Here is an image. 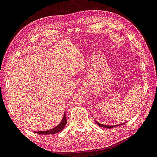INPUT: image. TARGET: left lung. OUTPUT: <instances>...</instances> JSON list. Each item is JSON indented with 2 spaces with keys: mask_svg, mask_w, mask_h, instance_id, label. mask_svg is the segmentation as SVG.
<instances>
[{
  "mask_svg": "<svg viewBox=\"0 0 157 157\" xmlns=\"http://www.w3.org/2000/svg\"><path fill=\"white\" fill-rule=\"evenodd\" d=\"M94 121H96V123L99 125L100 127H105V128H113V127H118V126H120V125H123V124H124V123H123V124H119V125H103V124H100L99 122H98V121H96L95 120H94Z\"/></svg>",
  "mask_w": 157,
  "mask_h": 157,
  "instance_id": "left-lung-1",
  "label": "left lung"
}]
</instances>
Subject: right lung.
<instances>
[{"label": "right lung", "instance_id": "1", "mask_svg": "<svg viewBox=\"0 0 157 157\" xmlns=\"http://www.w3.org/2000/svg\"><path fill=\"white\" fill-rule=\"evenodd\" d=\"M66 124H67V118H66V114L65 113L61 122L59 125H57L56 127H54V128L48 130V131H37V132L34 131V132L37 133V134H40V135H44L55 134V133L60 132L61 131H62L64 128H65Z\"/></svg>", "mask_w": 157, "mask_h": 157}]
</instances>
